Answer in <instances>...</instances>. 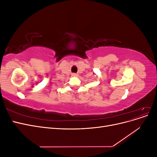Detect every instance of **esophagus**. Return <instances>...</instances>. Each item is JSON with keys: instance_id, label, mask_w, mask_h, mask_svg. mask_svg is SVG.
Instances as JSON below:
<instances>
[{"instance_id": "34e87169", "label": "esophagus", "mask_w": 157, "mask_h": 157, "mask_svg": "<svg viewBox=\"0 0 157 157\" xmlns=\"http://www.w3.org/2000/svg\"><path fill=\"white\" fill-rule=\"evenodd\" d=\"M72 76H73V77H77V75L75 74V73H73V74H72Z\"/></svg>"}]
</instances>
